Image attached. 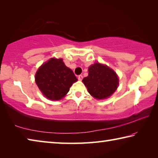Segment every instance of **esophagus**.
I'll return each instance as SVG.
<instances>
[{
	"mask_svg": "<svg viewBox=\"0 0 158 158\" xmlns=\"http://www.w3.org/2000/svg\"><path fill=\"white\" fill-rule=\"evenodd\" d=\"M82 79H83V76L81 75V74H80V75L78 76V79L79 80V81H81Z\"/></svg>",
	"mask_w": 158,
	"mask_h": 158,
	"instance_id": "obj_1",
	"label": "esophagus"
}]
</instances>
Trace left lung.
Segmentation results:
<instances>
[{
  "instance_id": "1",
  "label": "left lung",
  "mask_w": 158,
  "mask_h": 158,
  "mask_svg": "<svg viewBox=\"0 0 158 158\" xmlns=\"http://www.w3.org/2000/svg\"><path fill=\"white\" fill-rule=\"evenodd\" d=\"M82 81L90 94L96 99L109 97L118 85V78L113 69L98 63L89 67V76Z\"/></svg>"
}]
</instances>
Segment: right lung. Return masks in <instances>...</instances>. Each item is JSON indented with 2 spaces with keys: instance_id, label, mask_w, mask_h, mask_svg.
<instances>
[{
  "instance_id": "right-lung-1",
  "label": "right lung",
  "mask_w": 158,
  "mask_h": 158,
  "mask_svg": "<svg viewBox=\"0 0 158 158\" xmlns=\"http://www.w3.org/2000/svg\"><path fill=\"white\" fill-rule=\"evenodd\" d=\"M35 82L45 97L59 100L69 92V88L77 81L72 69L66 67L62 59L52 58L38 69Z\"/></svg>"
}]
</instances>
